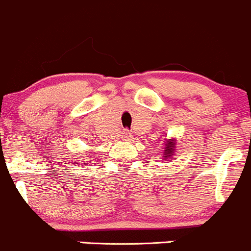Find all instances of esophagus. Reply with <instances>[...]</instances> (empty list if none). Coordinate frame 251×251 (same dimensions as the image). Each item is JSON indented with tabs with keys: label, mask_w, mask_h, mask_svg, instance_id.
<instances>
[{
	"label": "esophagus",
	"mask_w": 251,
	"mask_h": 251,
	"mask_svg": "<svg viewBox=\"0 0 251 251\" xmlns=\"http://www.w3.org/2000/svg\"><path fill=\"white\" fill-rule=\"evenodd\" d=\"M130 137H131L130 132H128V131H124L123 132V138L124 139H130Z\"/></svg>",
	"instance_id": "34e87169"
}]
</instances>
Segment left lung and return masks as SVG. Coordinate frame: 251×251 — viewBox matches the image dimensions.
Segmentation results:
<instances>
[{"label": "left lung", "instance_id": "1", "mask_svg": "<svg viewBox=\"0 0 251 251\" xmlns=\"http://www.w3.org/2000/svg\"><path fill=\"white\" fill-rule=\"evenodd\" d=\"M174 151H175V140L174 139H169L166 143V149H164L163 157H164V158H167V159L170 158Z\"/></svg>", "mask_w": 251, "mask_h": 251}]
</instances>
